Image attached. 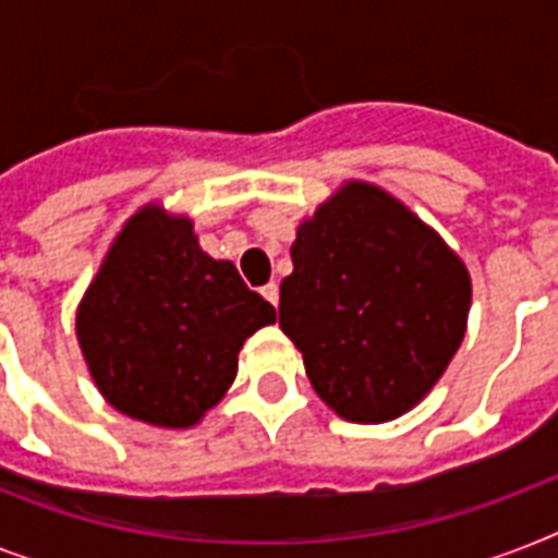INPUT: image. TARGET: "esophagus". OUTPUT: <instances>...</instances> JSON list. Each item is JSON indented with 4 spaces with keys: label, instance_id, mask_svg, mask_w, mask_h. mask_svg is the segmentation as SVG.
I'll list each match as a JSON object with an SVG mask.
<instances>
[{
    "label": "esophagus",
    "instance_id": "obj_1",
    "mask_svg": "<svg viewBox=\"0 0 558 558\" xmlns=\"http://www.w3.org/2000/svg\"><path fill=\"white\" fill-rule=\"evenodd\" d=\"M260 292H263V298H266V301H269L271 306H278V301H280V287H278V283H275V280H271V283H266V287H263Z\"/></svg>",
    "mask_w": 558,
    "mask_h": 558
}]
</instances>
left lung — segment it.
I'll return each mask as SVG.
<instances>
[{
    "label": "left lung",
    "instance_id": "8db88e82",
    "mask_svg": "<svg viewBox=\"0 0 558 558\" xmlns=\"http://www.w3.org/2000/svg\"><path fill=\"white\" fill-rule=\"evenodd\" d=\"M280 330L315 393L350 423H388L437 385L466 332L458 254L381 187L344 182L298 226Z\"/></svg>",
    "mask_w": 558,
    "mask_h": 558
}]
</instances>
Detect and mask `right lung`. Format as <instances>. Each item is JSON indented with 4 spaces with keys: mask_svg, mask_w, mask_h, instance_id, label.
<instances>
[{
    "mask_svg": "<svg viewBox=\"0 0 558 558\" xmlns=\"http://www.w3.org/2000/svg\"><path fill=\"white\" fill-rule=\"evenodd\" d=\"M266 324L275 306L234 263L202 252L191 219L144 205L109 245L74 327L109 405L159 428H191L226 397L243 341Z\"/></svg>",
    "mask_w": 558,
    "mask_h": 558,
    "instance_id": "add662e5",
    "label": "right lung"
}]
</instances>
